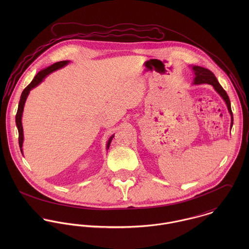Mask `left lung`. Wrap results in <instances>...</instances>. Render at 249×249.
<instances>
[{
    "mask_svg": "<svg viewBox=\"0 0 249 249\" xmlns=\"http://www.w3.org/2000/svg\"><path fill=\"white\" fill-rule=\"evenodd\" d=\"M192 70L195 73V78H194V82L193 84L195 85H198V84H203V83H207L210 84L213 87V89L219 94V96L222 98V100L225 102L226 106H227V109L230 113L231 116V125L230 127L232 128L233 125V113L231 110V104H230V100L229 97L227 96L226 92L223 90V88L220 86V84L218 83L216 77L214 76L212 71L206 68L200 67V66H191Z\"/></svg>",
    "mask_w": 249,
    "mask_h": 249,
    "instance_id": "8db88e82",
    "label": "left lung"
}]
</instances>
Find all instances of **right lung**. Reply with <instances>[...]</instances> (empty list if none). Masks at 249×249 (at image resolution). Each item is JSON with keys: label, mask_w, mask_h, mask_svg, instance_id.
Returning a JSON list of instances; mask_svg holds the SVG:
<instances>
[{"label": "right lung", "mask_w": 249, "mask_h": 249, "mask_svg": "<svg viewBox=\"0 0 249 249\" xmlns=\"http://www.w3.org/2000/svg\"><path fill=\"white\" fill-rule=\"evenodd\" d=\"M69 60H63V61H59L56 62L49 67H47L46 69H43L40 71L37 72L35 78L33 79V81L24 89V91L22 92L21 98H20V102H19V106H18V110H17V114H16V118H15V122H16V126L18 128V133H19V145H20V149L21 152L23 153V142H24V133H23V125H22V116H23V111H24V107H25V103L27 101V98L30 94V91L34 88H36L37 85H39L47 75H49L51 72L56 71L58 69H61L63 67H65L67 64H69ZM114 138V134L109 138V140L107 141V149L109 148L110 143L112 139Z\"/></svg>", "instance_id": "right-lung-1"}]
</instances>
